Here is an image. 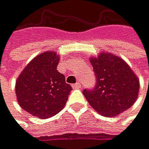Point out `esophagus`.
<instances>
[{"label":"esophagus","mask_w":149,"mask_h":149,"mask_svg":"<svg viewBox=\"0 0 149 149\" xmlns=\"http://www.w3.org/2000/svg\"><path fill=\"white\" fill-rule=\"evenodd\" d=\"M73 87H74V88H76V89L81 88V83H79V82H77V83H75L74 85H73Z\"/></svg>","instance_id":"obj_1"}]
</instances>
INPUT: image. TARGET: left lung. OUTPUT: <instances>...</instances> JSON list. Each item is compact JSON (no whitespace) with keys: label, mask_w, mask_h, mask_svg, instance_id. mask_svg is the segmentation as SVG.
I'll return each instance as SVG.
<instances>
[{"label":"left lung","mask_w":149,"mask_h":149,"mask_svg":"<svg viewBox=\"0 0 149 149\" xmlns=\"http://www.w3.org/2000/svg\"><path fill=\"white\" fill-rule=\"evenodd\" d=\"M97 85L83 94L96 111L114 117L132 107L139 94V79L124 61L110 52L91 57Z\"/></svg>","instance_id":"left-lung-1"}]
</instances>
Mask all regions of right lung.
I'll return each mask as SVG.
<instances>
[{
	"instance_id": "add662e5",
	"label": "right lung",
	"mask_w": 149,
	"mask_h": 149,
	"mask_svg": "<svg viewBox=\"0 0 149 149\" xmlns=\"http://www.w3.org/2000/svg\"><path fill=\"white\" fill-rule=\"evenodd\" d=\"M60 56L56 52H45L29 63L15 82L18 104L39 119H48L63 110L72 86L58 72Z\"/></svg>"
}]
</instances>
